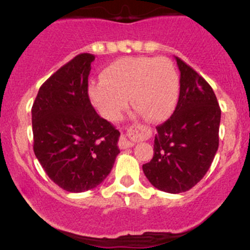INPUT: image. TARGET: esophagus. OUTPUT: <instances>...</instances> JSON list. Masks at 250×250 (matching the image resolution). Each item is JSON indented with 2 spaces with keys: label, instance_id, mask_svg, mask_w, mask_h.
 Instances as JSON below:
<instances>
[{
  "label": "esophagus",
  "instance_id": "obj_1",
  "mask_svg": "<svg viewBox=\"0 0 250 250\" xmlns=\"http://www.w3.org/2000/svg\"><path fill=\"white\" fill-rule=\"evenodd\" d=\"M135 132V128L134 127H130L129 129H128V134H134ZM118 146H120V148H122V150H125V148H129V147H133L134 146V143L130 140H128L127 138L125 137V135H122V137L120 138V140H118Z\"/></svg>",
  "mask_w": 250,
  "mask_h": 250
}]
</instances>
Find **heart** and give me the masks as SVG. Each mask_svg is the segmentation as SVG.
I'll list each match as a JSON object with an SVG mask.
<instances>
[{"instance_id":"obj_1","label":"heart","mask_w":250,"mask_h":250,"mask_svg":"<svg viewBox=\"0 0 250 250\" xmlns=\"http://www.w3.org/2000/svg\"><path fill=\"white\" fill-rule=\"evenodd\" d=\"M103 80L90 83L89 95L98 111L110 121H118L132 106L152 122L173 113L179 98V76L165 57H125L111 62Z\"/></svg>"}]
</instances>
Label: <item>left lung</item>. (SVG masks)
<instances>
[{"label": "left lung", "mask_w": 250, "mask_h": 250, "mask_svg": "<svg viewBox=\"0 0 250 250\" xmlns=\"http://www.w3.org/2000/svg\"><path fill=\"white\" fill-rule=\"evenodd\" d=\"M180 70V94L173 115L157 125L153 157L143 165L156 188L180 193L206 175L219 147L221 110L209 83L175 57Z\"/></svg>", "instance_id": "8db88e82"}]
</instances>
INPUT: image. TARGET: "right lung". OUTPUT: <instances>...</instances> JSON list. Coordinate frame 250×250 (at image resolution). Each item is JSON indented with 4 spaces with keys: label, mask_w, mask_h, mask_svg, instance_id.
<instances>
[{
    "label": "right lung",
    "mask_w": 250,
    "mask_h": 250,
    "mask_svg": "<svg viewBox=\"0 0 250 250\" xmlns=\"http://www.w3.org/2000/svg\"><path fill=\"white\" fill-rule=\"evenodd\" d=\"M94 58L82 53L62 65L41 85L31 109L35 155L50 180L69 192L97 188L120 153V132L88 95Z\"/></svg>",
    "instance_id": "add662e5"
}]
</instances>
